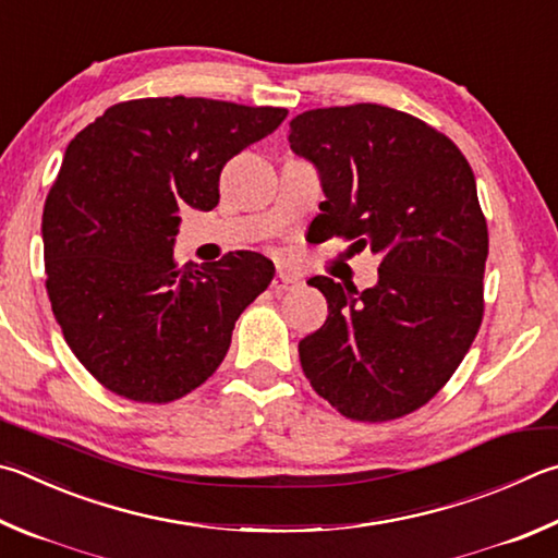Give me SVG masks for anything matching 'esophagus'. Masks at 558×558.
Returning <instances> with one entry per match:
<instances>
[{"mask_svg":"<svg viewBox=\"0 0 558 558\" xmlns=\"http://www.w3.org/2000/svg\"><path fill=\"white\" fill-rule=\"evenodd\" d=\"M300 286V278L292 276V272H286V270H278L276 280H272V290L276 292H286V290H292Z\"/></svg>","mask_w":558,"mask_h":558,"instance_id":"esophagus-1","label":"esophagus"}]
</instances>
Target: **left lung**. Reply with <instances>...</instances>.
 Here are the masks:
<instances>
[{
  "label": "left lung",
  "mask_w": 558,
  "mask_h": 558,
  "mask_svg": "<svg viewBox=\"0 0 558 558\" xmlns=\"http://www.w3.org/2000/svg\"><path fill=\"white\" fill-rule=\"evenodd\" d=\"M288 141L319 173L322 236L383 256L363 292L307 280L329 317L300 341L302 371L343 417L398 420L444 388L481 327L488 227L473 170L451 138L383 105L302 111Z\"/></svg>",
  "instance_id": "obj_1"
}]
</instances>
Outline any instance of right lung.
Returning <instances> with one entry per match:
<instances>
[{"mask_svg":"<svg viewBox=\"0 0 558 558\" xmlns=\"http://www.w3.org/2000/svg\"><path fill=\"white\" fill-rule=\"evenodd\" d=\"M286 117L148 97L109 107L68 144L40 225L46 288L68 347L107 390L170 402L225 361L239 314L276 268L256 251L178 268V215L215 209L227 160Z\"/></svg>","mask_w":558,"mask_h":558,"instance_id":"right-lung-1","label":"right lung"}]
</instances>
